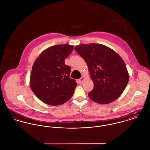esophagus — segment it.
Instances as JSON below:
<instances>
[{"label":"esophagus","mask_w":150,"mask_h":150,"mask_svg":"<svg viewBox=\"0 0 150 150\" xmlns=\"http://www.w3.org/2000/svg\"><path fill=\"white\" fill-rule=\"evenodd\" d=\"M84 76H82L79 80H78V81H79V83H82L83 82H84Z\"/></svg>","instance_id":"esophagus-1"}]
</instances>
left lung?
Masks as SVG:
<instances>
[{"mask_svg": "<svg viewBox=\"0 0 150 150\" xmlns=\"http://www.w3.org/2000/svg\"><path fill=\"white\" fill-rule=\"evenodd\" d=\"M75 50L86 63L94 83L89 98L100 104L109 103L117 99L129 81L122 59L115 51L100 44H80Z\"/></svg>", "mask_w": 150, "mask_h": 150, "instance_id": "8db88e82", "label": "left lung"}]
</instances>
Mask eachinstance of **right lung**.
I'll return each mask as SVG.
<instances>
[{"label":"right lung","instance_id":"1","mask_svg":"<svg viewBox=\"0 0 150 150\" xmlns=\"http://www.w3.org/2000/svg\"><path fill=\"white\" fill-rule=\"evenodd\" d=\"M73 49L74 46L68 44L54 45L42 52L35 60L30 86L43 102L60 105L73 96L77 83L69 78L71 68L64 62Z\"/></svg>","mask_w":150,"mask_h":150}]
</instances>
